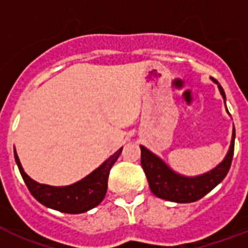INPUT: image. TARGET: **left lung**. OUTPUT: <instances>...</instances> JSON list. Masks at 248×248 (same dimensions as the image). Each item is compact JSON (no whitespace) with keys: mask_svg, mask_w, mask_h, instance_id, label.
<instances>
[{"mask_svg":"<svg viewBox=\"0 0 248 248\" xmlns=\"http://www.w3.org/2000/svg\"><path fill=\"white\" fill-rule=\"evenodd\" d=\"M219 90L225 100V93L220 85ZM234 138L235 131H233L231 149L223 162L210 172L197 177H185L177 175L171 171L157 155L148 151L145 147L140 145L141 167L147 175L152 193L162 200L177 202V203H189L201 200L227 176L234 155Z\"/></svg>","mask_w":248,"mask_h":248,"instance_id":"1","label":"left lung"}]
</instances>
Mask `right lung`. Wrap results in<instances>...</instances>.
<instances>
[{
    "label": "right lung",
    "mask_w": 248,
    "mask_h": 248,
    "mask_svg": "<svg viewBox=\"0 0 248 248\" xmlns=\"http://www.w3.org/2000/svg\"><path fill=\"white\" fill-rule=\"evenodd\" d=\"M122 148L103 165L78 183L69 186H50L38 184L24 172L15 152V161L29 192L40 203L65 214H82L96 207L104 200L108 188V176L112 166L120 157Z\"/></svg>",
    "instance_id": "obj_1"
}]
</instances>
